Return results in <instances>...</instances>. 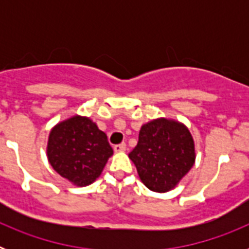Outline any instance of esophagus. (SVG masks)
I'll return each mask as SVG.
<instances>
[{
    "label": "esophagus",
    "instance_id": "esophagus-1",
    "mask_svg": "<svg viewBox=\"0 0 249 249\" xmlns=\"http://www.w3.org/2000/svg\"><path fill=\"white\" fill-rule=\"evenodd\" d=\"M114 152H123L126 151V143H120V144H116L113 147Z\"/></svg>",
    "mask_w": 249,
    "mask_h": 249
}]
</instances>
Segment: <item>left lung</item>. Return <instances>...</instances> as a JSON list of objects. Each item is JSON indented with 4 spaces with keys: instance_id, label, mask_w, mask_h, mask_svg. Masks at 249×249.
Masks as SVG:
<instances>
[{
    "instance_id": "1",
    "label": "left lung",
    "mask_w": 249,
    "mask_h": 249,
    "mask_svg": "<svg viewBox=\"0 0 249 249\" xmlns=\"http://www.w3.org/2000/svg\"><path fill=\"white\" fill-rule=\"evenodd\" d=\"M128 157L144 186L156 192H167L192 168L195 143L182 123L160 118L142 126L137 146Z\"/></svg>"
}]
</instances>
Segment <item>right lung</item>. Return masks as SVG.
<instances>
[{
	"instance_id": "obj_1",
	"label": "right lung",
	"mask_w": 249,
	"mask_h": 249,
	"mask_svg": "<svg viewBox=\"0 0 249 249\" xmlns=\"http://www.w3.org/2000/svg\"><path fill=\"white\" fill-rule=\"evenodd\" d=\"M113 149L105 132L87 117L74 116L50 133L47 157L51 166L76 186H87L102 173Z\"/></svg>"
}]
</instances>
